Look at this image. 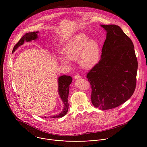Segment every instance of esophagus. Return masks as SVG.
I'll return each mask as SVG.
<instances>
[{
    "mask_svg": "<svg viewBox=\"0 0 147 147\" xmlns=\"http://www.w3.org/2000/svg\"><path fill=\"white\" fill-rule=\"evenodd\" d=\"M81 78V76H80L79 74H76V75L74 76V78H75V79H78V78Z\"/></svg>",
    "mask_w": 147,
    "mask_h": 147,
    "instance_id": "1",
    "label": "esophagus"
}]
</instances>
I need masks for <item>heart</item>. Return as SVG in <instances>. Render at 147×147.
<instances>
[{"label":"heart","mask_w":147,"mask_h":147,"mask_svg":"<svg viewBox=\"0 0 147 147\" xmlns=\"http://www.w3.org/2000/svg\"><path fill=\"white\" fill-rule=\"evenodd\" d=\"M64 56H59V61L65 65L70 64L69 60H76L84 68L88 69L98 62L100 54V47L98 42L90 39L85 34L75 36L63 48Z\"/></svg>","instance_id":"obj_1"}]
</instances>
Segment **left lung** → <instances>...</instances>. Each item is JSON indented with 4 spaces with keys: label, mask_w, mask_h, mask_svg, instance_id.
<instances>
[{
    "label": "left lung",
    "mask_w": 147,
    "mask_h": 147,
    "mask_svg": "<svg viewBox=\"0 0 147 147\" xmlns=\"http://www.w3.org/2000/svg\"><path fill=\"white\" fill-rule=\"evenodd\" d=\"M107 32L100 59L87 73L93 105L101 110L116 108L133 95L138 62L130 38L116 25H100Z\"/></svg>",
    "instance_id": "1"
}]
</instances>
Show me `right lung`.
<instances>
[{"instance_id": "obj_1", "label": "right lung", "mask_w": 147, "mask_h": 147, "mask_svg": "<svg viewBox=\"0 0 147 147\" xmlns=\"http://www.w3.org/2000/svg\"><path fill=\"white\" fill-rule=\"evenodd\" d=\"M38 31H34L32 32H28L26 33L20 40L14 46L13 52L14 51L21 45L24 44V42H31L32 40H36L38 38ZM72 78L69 76H61L58 78V92L61 98V100L63 103V111L59 114L53 116H45L44 118H56V117H61L66 115L69 109V103H68V96L69 92V87L70 84L72 82Z\"/></svg>"}]
</instances>
